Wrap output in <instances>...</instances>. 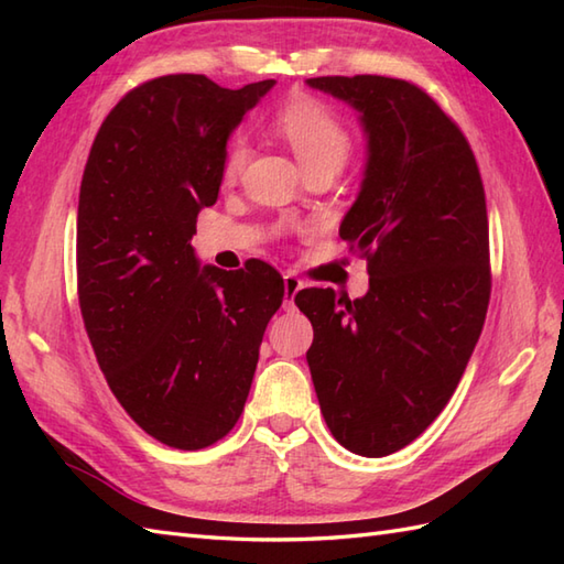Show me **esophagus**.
I'll return each mask as SVG.
<instances>
[{"label": "esophagus", "instance_id": "1", "mask_svg": "<svg viewBox=\"0 0 564 564\" xmlns=\"http://www.w3.org/2000/svg\"><path fill=\"white\" fill-rule=\"evenodd\" d=\"M303 281L297 279V275L293 273V271H289V273H283V291H285V305H293V301H295V295H297V291H303Z\"/></svg>", "mask_w": 564, "mask_h": 564}]
</instances>
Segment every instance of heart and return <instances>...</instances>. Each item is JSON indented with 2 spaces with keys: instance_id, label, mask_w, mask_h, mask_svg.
Here are the masks:
<instances>
[{
  "instance_id": "b5f03b06",
  "label": "heart",
  "mask_w": 564,
  "mask_h": 564,
  "mask_svg": "<svg viewBox=\"0 0 564 564\" xmlns=\"http://www.w3.org/2000/svg\"><path fill=\"white\" fill-rule=\"evenodd\" d=\"M275 133L285 138L293 148L297 160L303 162L307 172L315 170H334L339 172L341 164L349 158L351 135L341 118L334 113L325 101L315 97H293L281 104L273 113ZM251 148L249 142L237 135L230 140L223 158V176L232 182L249 162Z\"/></svg>"
}]
</instances>
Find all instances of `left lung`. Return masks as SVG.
I'll use <instances>...</instances> for the list:
<instances>
[{
	"label": "left lung",
	"instance_id": "left-lung-1",
	"mask_svg": "<svg viewBox=\"0 0 564 564\" xmlns=\"http://www.w3.org/2000/svg\"><path fill=\"white\" fill-rule=\"evenodd\" d=\"M358 111L368 158L339 235L368 259V293L295 295L313 322L307 366L344 448L382 458L412 443L458 388L489 305L480 170L460 128L414 84L315 77Z\"/></svg>",
	"mask_w": 564,
	"mask_h": 564
}]
</instances>
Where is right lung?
Wrapping results in <instances>:
<instances>
[{"instance_id": "obj_1", "label": "right lung", "mask_w": 564, "mask_h": 564, "mask_svg": "<svg viewBox=\"0 0 564 564\" xmlns=\"http://www.w3.org/2000/svg\"><path fill=\"white\" fill-rule=\"evenodd\" d=\"M273 84L150 79L106 116L84 166V327L116 400L172 448H206L237 424L263 332L283 303L269 263L200 267L191 247L200 208L218 200L227 138Z\"/></svg>"}]
</instances>
